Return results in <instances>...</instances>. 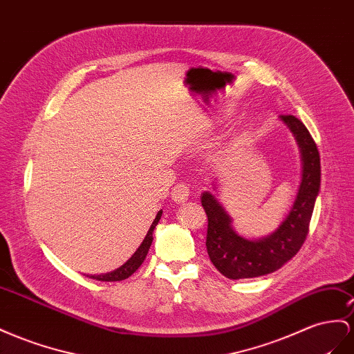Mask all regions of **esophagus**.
Returning <instances> with one entry per match:
<instances>
[{
	"label": "esophagus",
	"instance_id": "obj_1",
	"mask_svg": "<svg viewBox=\"0 0 354 354\" xmlns=\"http://www.w3.org/2000/svg\"><path fill=\"white\" fill-rule=\"evenodd\" d=\"M189 196V186L186 183H178L171 190V198L174 199V203H185Z\"/></svg>",
	"mask_w": 354,
	"mask_h": 354
}]
</instances>
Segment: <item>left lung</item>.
<instances>
[{
    "mask_svg": "<svg viewBox=\"0 0 354 354\" xmlns=\"http://www.w3.org/2000/svg\"><path fill=\"white\" fill-rule=\"evenodd\" d=\"M280 119L293 132L301 147L302 181L289 216L272 235L257 241L245 240L234 231L231 218L217 199L209 192L201 195V204L208 218L207 253L218 272L231 280L254 279L281 268L299 252L310 231L320 189V155L311 133L298 118L283 114Z\"/></svg>",
    "mask_w": 354,
    "mask_h": 354,
    "instance_id": "obj_1",
    "label": "left lung"
}]
</instances>
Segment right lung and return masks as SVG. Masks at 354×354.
<instances>
[{
	"label": "right lung",
	"mask_w": 354,
	"mask_h": 354,
	"mask_svg": "<svg viewBox=\"0 0 354 354\" xmlns=\"http://www.w3.org/2000/svg\"><path fill=\"white\" fill-rule=\"evenodd\" d=\"M160 216H162V212L158 213L156 218H155L153 223H151V226H150V229H149V232H147V235H146V238H145V241L141 243V245L137 248V252L132 254V257H131V259H129L125 265H122L119 270L113 271V272H110V274H104V275H88L89 279L98 280V281H122V280L128 279V277H131L133 272H136V271L140 268V265H141L142 262H145V259H146L147 252H149V248H150V245H151V241H153V229H155V226L158 225Z\"/></svg>",
	"instance_id": "1"
}]
</instances>
